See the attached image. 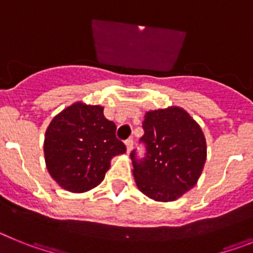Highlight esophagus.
Segmentation results:
<instances>
[{"mask_svg":"<svg viewBox=\"0 0 253 253\" xmlns=\"http://www.w3.org/2000/svg\"><path fill=\"white\" fill-rule=\"evenodd\" d=\"M125 146H126V152H128V153H130L131 149H133V139H131V138H129V139L125 140Z\"/></svg>","mask_w":253,"mask_h":253,"instance_id":"obj_1","label":"esophagus"}]
</instances>
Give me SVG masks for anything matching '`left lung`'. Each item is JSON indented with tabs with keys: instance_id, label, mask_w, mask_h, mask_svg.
<instances>
[{
	"instance_id": "8db88e82",
	"label": "left lung",
	"mask_w": 253,
	"mask_h": 253,
	"mask_svg": "<svg viewBox=\"0 0 253 253\" xmlns=\"http://www.w3.org/2000/svg\"><path fill=\"white\" fill-rule=\"evenodd\" d=\"M140 138L147 156L131 152L138 189L156 202H175L193 189L207 161V140L200 125L180 106L149 110Z\"/></svg>"
}]
</instances>
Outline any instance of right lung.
Listing matches in <instances>:
<instances>
[{"instance_id": "obj_1", "label": "right lung", "mask_w": 253, "mask_h": 253, "mask_svg": "<svg viewBox=\"0 0 253 253\" xmlns=\"http://www.w3.org/2000/svg\"><path fill=\"white\" fill-rule=\"evenodd\" d=\"M115 130L100 105L77 101L66 107L51 119L44 135L49 175L69 193H86L101 184L113 157L126 151Z\"/></svg>"}]
</instances>
